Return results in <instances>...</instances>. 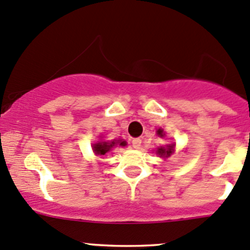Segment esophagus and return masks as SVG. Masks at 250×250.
I'll return each instance as SVG.
<instances>
[{
	"label": "esophagus",
	"mask_w": 250,
	"mask_h": 250,
	"mask_svg": "<svg viewBox=\"0 0 250 250\" xmlns=\"http://www.w3.org/2000/svg\"><path fill=\"white\" fill-rule=\"evenodd\" d=\"M132 145L134 148H139L141 146V139H139V138H137V139H133Z\"/></svg>",
	"instance_id": "obj_1"
}]
</instances>
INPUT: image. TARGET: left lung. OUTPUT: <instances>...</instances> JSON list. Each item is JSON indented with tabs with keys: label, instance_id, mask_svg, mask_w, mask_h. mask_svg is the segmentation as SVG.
<instances>
[{
	"label": "left lung",
	"instance_id": "8db88e82",
	"mask_svg": "<svg viewBox=\"0 0 250 250\" xmlns=\"http://www.w3.org/2000/svg\"><path fill=\"white\" fill-rule=\"evenodd\" d=\"M157 134L160 135L161 138L165 137V132H163V129H161V128L157 130ZM174 147H175V145H174V144H169V145H166V146H161V147L157 148L156 153H157V155H160V157H169V156L174 152Z\"/></svg>",
	"mask_w": 250,
	"mask_h": 250
}]
</instances>
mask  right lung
<instances>
[{"instance_id":"right-lung-1","label":"right lung","mask_w":250,"mask_h":250,"mask_svg":"<svg viewBox=\"0 0 250 250\" xmlns=\"http://www.w3.org/2000/svg\"><path fill=\"white\" fill-rule=\"evenodd\" d=\"M116 145L120 146H125V141L122 140H103L100 139L99 141H97L95 144H93V152L95 153L97 156H102L107 153L109 151H111V148L115 147Z\"/></svg>"}]
</instances>
